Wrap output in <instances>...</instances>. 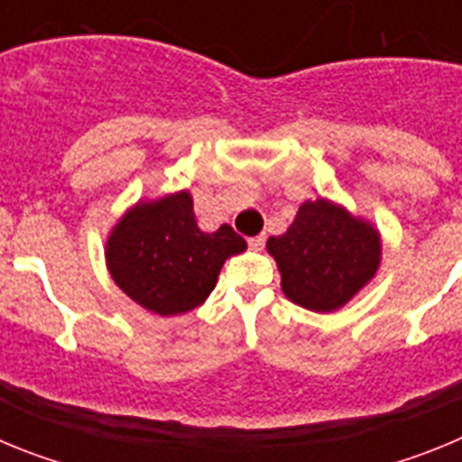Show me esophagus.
Here are the masks:
<instances>
[{
    "label": "esophagus",
    "mask_w": 462,
    "mask_h": 462,
    "mask_svg": "<svg viewBox=\"0 0 462 462\" xmlns=\"http://www.w3.org/2000/svg\"><path fill=\"white\" fill-rule=\"evenodd\" d=\"M247 243H250L252 250L259 252V250H263V245H266V236H254V238H250Z\"/></svg>",
    "instance_id": "obj_1"
}]
</instances>
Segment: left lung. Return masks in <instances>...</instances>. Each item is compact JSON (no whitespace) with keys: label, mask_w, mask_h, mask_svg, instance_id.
<instances>
[{"label":"left lung","mask_w":462,"mask_h":462,"mask_svg":"<svg viewBox=\"0 0 462 462\" xmlns=\"http://www.w3.org/2000/svg\"><path fill=\"white\" fill-rule=\"evenodd\" d=\"M266 250L284 296L312 312L345 308L382 266L379 228L324 196L300 203L291 226L271 236Z\"/></svg>","instance_id":"obj_1"}]
</instances>
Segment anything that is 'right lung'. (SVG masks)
I'll return each instance as SVG.
<instances>
[{
	"label": "right lung",
	"mask_w": 462,
	"mask_h": 462,
	"mask_svg": "<svg viewBox=\"0 0 462 462\" xmlns=\"http://www.w3.org/2000/svg\"><path fill=\"white\" fill-rule=\"evenodd\" d=\"M247 250L228 224L201 231L189 189L138 199L106 238V268L134 303L175 317L206 303L224 261Z\"/></svg>",
	"instance_id": "1"
}]
</instances>
